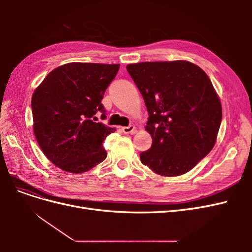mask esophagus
<instances>
[{"mask_svg": "<svg viewBox=\"0 0 252 252\" xmlns=\"http://www.w3.org/2000/svg\"><path fill=\"white\" fill-rule=\"evenodd\" d=\"M122 130L124 133H134L136 131V128L133 125H130L128 127H122Z\"/></svg>", "mask_w": 252, "mask_h": 252, "instance_id": "1", "label": "esophagus"}]
</instances>
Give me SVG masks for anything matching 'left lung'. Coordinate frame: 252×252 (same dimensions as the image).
Here are the masks:
<instances>
[{
	"mask_svg": "<svg viewBox=\"0 0 252 252\" xmlns=\"http://www.w3.org/2000/svg\"><path fill=\"white\" fill-rule=\"evenodd\" d=\"M148 111L142 164L164 177L191 170L216 144L222 106L208 75L187 61L127 65Z\"/></svg>",
	"mask_w": 252,
	"mask_h": 252,
	"instance_id": "8db88e82",
	"label": "left lung"
}]
</instances>
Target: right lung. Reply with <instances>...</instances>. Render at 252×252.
I'll list each match as a JSON object with an SVG mask.
<instances>
[{
    "mask_svg": "<svg viewBox=\"0 0 252 252\" xmlns=\"http://www.w3.org/2000/svg\"><path fill=\"white\" fill-rule=\"evenodd\" d=\"M119 64L69 63L53 69L32 94L33 131L44 155L64 171L82 173L103 162L106 136L116 129L96 122Z\"/></svg>",
    "mask_w": 252,
    "mask_h": 252,
    "instance_id": "right-lung-1",
    "label": "right lung"
}]
</instances>
